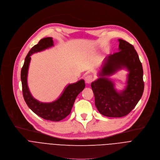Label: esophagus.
<instances>
[{
  "instance_id": "obj_1",
  "label": "esophagus",
  "mask_w": 160,
  "mask_h": 160,
  "mask_svg": "<svg viewBox=\"0 0 160 160\" xmlns=\"http://www.w3.org/2000/svg\"><path fill=\"white\" fill-rule=\"evenodd\" d=\"M93 80V78L92 76H87L85 78V82L87 84H90Z\"/></svg>"
}]
</instances>
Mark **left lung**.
<instances>
[{
  "instance_id": "left-lung-1",
  "label": "left lung",
  "mask_w": 160,
  "mask_h": 160,
  "mask_svg": "<svg viewBox=\"0 0 160 160\" xmlns=\"http://www.w3.org/2000/svg\"><path fill=\"white\" fill-rule=\"evenodd\" d=\"M118 52L106 56L99 73V79L91 84L95 104L99 112L108 117H122L129 114L136 106L144 90L143 68L134 47L128 42L118 40ZM129 71L126 88L118 92L107 78L118 70Z\"/></svg>"
}]
</instances>
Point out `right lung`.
Returning <instances> with one entry per match:
<instances>
[{
	"instance_id": "1",
	"label": "right lung",
	"mask_w": 160,
	"mask_h": 160,
	"mask_svg": "<svg viewBox=\"0 0 160 160\" xmlns=\"http://www.w3.org/2000/svg\"><path fill=\"white\" fill-rule=\"evenodd\" d=\"M52 46H54L52 38L47 37L40 40L38 44L32 47L25 58L21 70V81L23 96L28 107L42 118L58 122L63 120L70 113L77 96L85 87V83L84 81L81 79L77 82L69 84L58 99L52 102H41L32 96L28 86V73L31 56Z\"/></svg>"
}]
</instances>
